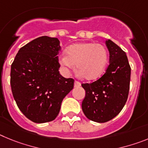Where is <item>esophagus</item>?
I'll use <instances>...</instances> for the list:
<instances>
[{"label": "esophagus", "instance_id": "esophagus-1", "mask_svg": "<svg viewBox=\"0 0 148 148\" xmlns=\"http://www.w3.org/2000/svg\"><path fill=\"white\" fill-rule=\"evenodd\" d=\"M81 86V83L79 82H78V81H75V82H74V87H79Z\"/></svg>", "mask_w": 148, "mask_h": 148}]
</instances>
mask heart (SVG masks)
Returning <instances> with one entry per match:
<instances>
[{"instance_id": "b5f03b06", "label": "heart", "mask_w": 148, "mask_h": 148, "mask_svg": "<svg viewBox=\"0 0 148 148\" xmlns=\"http://www.w3.org/2000/svg\"><path fill=\"white\" fill-rule=\"evenodd\" d=\"M108 61L104 46L93 42L78 43L70 46L66 54L60 56L59 62L65 71L73 70L76 64L78 74L87 80H95L104 73Z\"/></svg>"}]
</instances>
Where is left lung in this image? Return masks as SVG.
Returning <instances> with one entry per match:
<instances>
[{
  "label": "left lung",
  "instance_id": "1",
  "mask_svg": "<svg viewBox=\"0 0 148 148\" xmlns=\"http://www.w3.org/2000/svg\"><path fill=\"white\" fill-rule=\"evenodd\" d=\"M110 64L97 81L82 84L85 97L82 110L87 119L104 123L116 117L124 108L130 90V68L126 53L112 40H106Z\"/></svg>",
  "mask_w": 148,
  "mask_h": 148
}]
</instances>
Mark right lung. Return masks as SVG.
<instances>
[{
	"instance_id": "1",
	"label": "right lung",
	"mask_w": 148,
	"mask_h": 148,
	"mask_svg": "<svg viewBox=\"0 0 148 148\" xmlns=\"http://www.w3.org/2000/svg\"><path fill=\"white\" fill-rule=\"evenodd\" d=\"M56 38L41 36L21 48L12 64L10 84L23 114L35 123L54 120L64 98L73 90L74 79L59 73Z\"/></svg>"
}]
</instances>
